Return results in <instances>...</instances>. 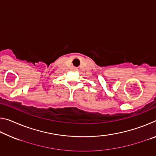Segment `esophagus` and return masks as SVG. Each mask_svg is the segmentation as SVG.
<instances>
[{
    "label": "esophagus",
    "mask_w": 156,
    "mask_h": 156,
    "mask_svg": "<svg viewBox=\"0 0 156 156\" xmlns=\"http://www.w3.org/2000/svg\"><path fill=\"white\" fill-rule=\"evenodd\" d=\"M74 69V70H76V68H74V69Z\"/></svg>",
    "instance_id": "obj_1"
}]
</instances>
